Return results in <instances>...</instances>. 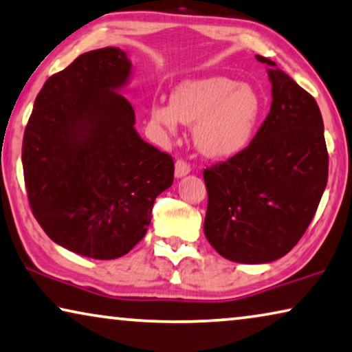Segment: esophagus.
<instances>
[{"label":"esophagus","instance_id":"esophagus-1","mask_svg":"<svg viewBox=\"0 0 352 352\" xmlns=\"http://www.w3.org/2000/svg\"><path fill=\"white\" fill-rule=\"evenodd\" d=\"M190 172H191V167H190V164H188V162H185L183 160H178L175 162V177L177 178L185 177V175L190 174Z\"/></svg>","mask_w":352,"mask_h":352}]
</instances>
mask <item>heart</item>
<instances>
[{"label":"heart","mask_w":352,"mask_h":352,"mask_svg":"<svg viewBox=\"0 0 352 352\" xmlns=\"http://www.w3.org/2000/svg\"><path fill=\"white\" fill-rule=\"evenodd\" d=\"M262 102L253 87L223 76L186 80L158 104L151 118L175 134L178 122L194 124L192 138L204 156L226 160L242 153L254 138Z\"/></svg>","instance_id":"b5f03b06"}]
</instances>
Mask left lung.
<instances>
[{
	"instance_id": "obj_1",
	"label": "left lung",
	"mask_w": 352,
	"mask_h": 352,
	"mask_svg": "<svg viewBox=\"0 0 352 352\" xmlns=\"http://www.w3.org/2000/svg\"><path fill=\"white\" fill-rule=\"evenodd\" d=\"M269 65L272 106L242 153L204 170V232L223 258L267 264L289 253L310 226L327 185L329 155L316 101Z\"/></svg>"
}]
</instances>
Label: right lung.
<instances>
[{
    "label": "right lung",
    "mask_w": 352,
    "mask_h": 352,
    "mask_svg": "<svg viewBox=\"0 0 352 352\" xmlns=\"http://www.w3.org/2000/svg\"><path fill=\"white\" fill-rule=\"evenodd\" d=\"M133 63L118 47L87 52L47 78L25 128L22 162L34 218L63 248L117 259L144 239L174 161L135 131L122 93Z\"/></svg>",
    "instance_id": "right-lung-1"
}]
</instances>
